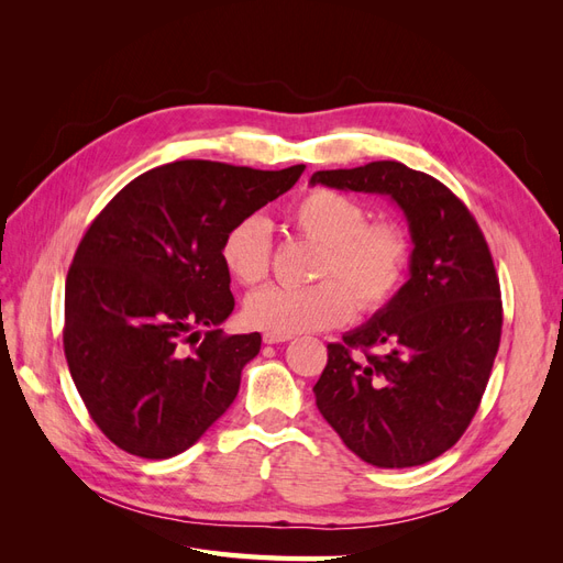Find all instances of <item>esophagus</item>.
Instances as JSON below:
<instances>
[{
  "label": "esophagus",
  "mask_w": 563,
  "mask_h": 563,
  "mask_svg": "<svg viewBox=\"0 0 563 563\" xmlns=\"http://www.w3.org/2000/svg\"><path fill=\"white\" fill-rule=\"evenodd\" d=\"M291 340V335H279V333H263V343L265 345H277V343H286Z\"/></svg>",
  "instance_id": "34e87169"
}]
</instances>
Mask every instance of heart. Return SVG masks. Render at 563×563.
Returning a JSON list of instances; mask_svg holds the SVG:
<instances>
[{
  "label": "heart",
  "mask_w": 563,
  "mask_h": 563,
  "mask_svg": "<svg viewBox=\"0 0 563 563\" xmlns=\"http://www.w3.org/2000/svg\"><path fill=\"white\" fill-rule=\"evenodd\" d=\"M288 223L319 244L312 269L319 282L302 288L267 286L253 294L244 305L253 329L279 335L333 329L352 317L354 302L360 312L373 314L401 291L411 265V242L391 220H368L362 201L314 187L296 199ZM220 258L240 284H261L272 258L267 220L258 213L236 220L223 236Z\"/></svg>",
  "instance_id": "b5f03b06"
}]
</instances>
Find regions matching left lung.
<instances>
[{
	"mask_svg": "<svg viewBox=\"0 0 563 563\" xmlns=\"http://www.w3.org/2000/svg\"><path fill=\"white\" fill-rule=\"evenodd\" d=\"M310 183L387 195L413 242L411 277L395 300L329 345L314 385L319 413L368 465L430 463L467 430L498 354L503 302L488 244L444 183L401 162L317 172Z\"/></svg>",
	"mask_w": 563,
	"mask_h": 563,
	"instance_id": "obj_1",
	"label": "left lung"
}]
</instances>
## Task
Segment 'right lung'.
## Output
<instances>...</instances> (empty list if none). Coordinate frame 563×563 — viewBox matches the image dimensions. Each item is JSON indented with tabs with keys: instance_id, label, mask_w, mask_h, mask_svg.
Returning a JSON list of instances; mask_svg holds the SVG:
<instances>
[{
	"instance_id": "add662e5",
	"label": "right lung",
	"mask_w": 563,
	"mask_h": 563,
	"mask_svg": "<svg viewBox=\"0 0 563 563\" xmlns=\"http://www.w3.org/2000/svg\"><path fill=\"white\" fill-rule=\"evenodd\" d=\"M302 172L172 162L133 178L96 216L65 279L63 347L114 446L174 457L228 411L261 333L218 329L234 310L220 244Z\"/></svg>"
}]
</instances>
